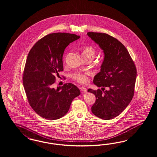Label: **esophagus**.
<instances>
[{
	"mask_svg": "<svg viewBox=\"0 0 157 157\" xmlns=\"http://www.w3.org/2000/svg\"><path fill=\"white\" fill-rule=\"evenodd\" d=\"M80 90L83 93H86L87 92L86 88L85 87L82 86L81 87H80Z\"/></svg>",
	"mask_w": 157,
	"mask_h": 157,
	"instance_id": "esophagus-1",
	"label": "esophagus"
}]
</instances>
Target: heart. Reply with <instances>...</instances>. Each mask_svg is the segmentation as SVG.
Masks as SVG:
<instances>
[{
	"mask_svg": "<svg viewBox=\"0 0 157 157\" xmlns=\"http://www.w3.org/2000/svg\"><path fill=\"white\" fill-rule=\"evenodd\" d=\"M96 54V50L91 46H87L84 47L82 49V56L83 58L90 57L93 59ZM90 75L89 72L82 73V72H76L72 75V78L75 80L76 81L78 82L81 83H86L88 79L87 76Z\"/></svg>",
	"mask_w": 157,
	"mask_h": 157,
	"instance_id": "obj_1",
	"label": "heart"
}]
</instances>
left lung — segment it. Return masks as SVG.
<instances>
[{
  "label": "left lung",
  "instance_id": "obj_1",
  "mask_svg": "<svg viewBox=\"0 0 157 157\" xmlns=\"http://www.w3.org/2000/svg\"><path fill=\"white\" fill-rule=\"evenodd\" d=\"M87 35L104 53L100 71L93 79V83L102 87V90H87L96 98L92 113L101 119H113L127 107L133 97L137 76L135 65L124 45L117 39L103 33ZM104 87L108 90L104 91Z\"/></svg>",
  "mask_w": 157,
  "mask_h": 157
}]
</instances>
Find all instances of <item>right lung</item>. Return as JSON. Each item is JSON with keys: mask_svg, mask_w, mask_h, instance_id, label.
Segmentation results:
<instances>
[{"mask_svg": "<svg viewBox=\"0 0 157 157\" xmlns=\"http://www.w3.org/2000/svg\"><path fill=\"white\" fill-rule=\"evenodd\" d=\"M80 38L67 33H54L35 44L28 55L23 85L28 102L36 114L48 120L67 114L80 90L72 83L53 87L55 75L63 71V56L66 47Z\"/></svg>", "mask_w": 157, "mask_h": 157, "instance_id": "right-lung-1", "label": "right lung"}]
</instances>
